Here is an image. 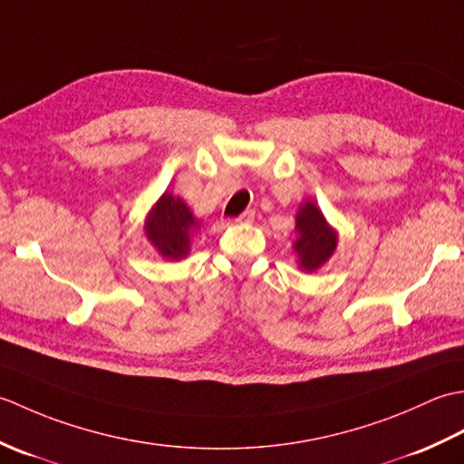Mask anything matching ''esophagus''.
Returning <instances> with one entry per match:
<instances>
[{
    "instance_id": "obj_1",
    "label": "esophagus",
    "mask_w": 464,
    "mask_h": 464,
    "mask_svg": "<svg viewBox=\"0 0 464 464\" xmlns=\"http://www.w3.org/2000/svg\"><path fill=\"white\" fill-rule=\"evenodd\" d=\"M253 219H255V211H253V209L243 211V213L237 217V221H239V223H251Z\"/></svg>"
}]
</instances>
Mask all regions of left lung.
<instances>
[{"mask_svg": "<svg viewBox=\"0 0 464 464\" xmlns=\"http://www.w3.org/2000/svg\"><path fill=\"white\" fill-rule=\"evenodd\" d=\"M295 231L299 233V239L295 241V251L299 253L301 267L304 271L319 269L337 247V235L324 223L323 213L313 201L301 207Z\"/></svg>", "mask_w": 464, "mask_h": 464, "instance_id": "1", "label": "left lung"}]
</instances>
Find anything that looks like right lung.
Here are the masks:
<instances>
[{"mask_svg":"<svg viewBox=\"0 0 464 464\" xmlns=\"http://www.w3.org/2000/svg\"><path fill=\"white\" fill-rule=\"evenodd\" d=\"M195 227L197 221L189 207L179 197L165 193L147 217L145 235L163 257L181 259L189 253V237Z\"/></svg>","mask_w":464,"mask_h":464,"instance_id":"add662e5","label":"right lung"}]
</instances>
